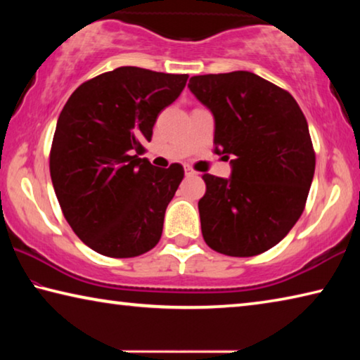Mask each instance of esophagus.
<instances>
[{
  "label": "esophagus",
  "mask_w": 360,
  "mask_h": 360,
  "mask_svg": "<svg viewBox=\"0 0 360 360\" xmlns=\"http://www.w3.org/2000/svg\"><path fill=\"white\" fill-rule=\"evenodd\" d=\"M186 176H197V172H193L191 167H186Z\"/></svg>",
  "instance_id": "esophagus-1"
}]
</instances>
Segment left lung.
Here are the masks:
<instances>
[{
    "mask_svg": "<svg viewBox=\"0 0 360 360\" xmlns=\"http://www.w3.org/2000/svg\"><path fill=\"white\" fill-rule=\"evenodd\" d=\"M188 89L214 115V152L229 179L203 174V238L214 251L252 257L276 246L307 203L316 155L307 119L289 92L254 72L193 76Z\"/></svg>",
    "mask_w": 360,
    "mask_h": 360,
    "instance_id": "8db88e82",
    "label": "left lung"
}]
</instances>
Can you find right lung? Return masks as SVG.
<instances>
[{"mask_svg": "<svg viewBox=\"0 0 360 360\" xmlns=\"http://www.w3.org/2000/svg\"><path fill=\"white\" fill-rule=\"evenodd\" d=\"M187 77L120 66L79 85L60 112L53 191L72 231L101 255L136 257L160 240L184 168H157L139 155Z\"/></svg>", "mask_w": 360, "mask_h": 360, "instance_id": "1", "label": "right lung"}]
</instances>
